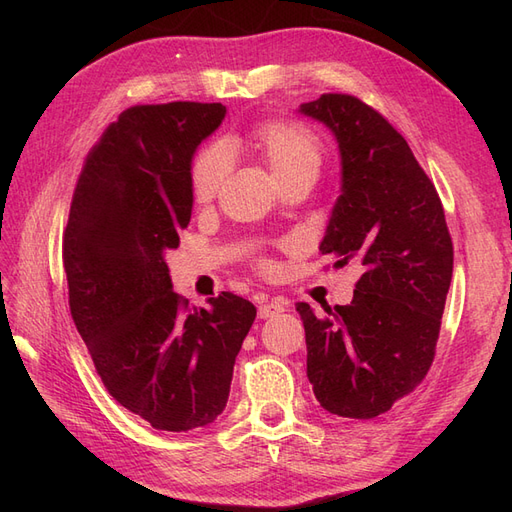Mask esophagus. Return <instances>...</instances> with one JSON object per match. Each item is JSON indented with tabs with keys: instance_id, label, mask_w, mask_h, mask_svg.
Wrapping results in <instances>:
<instances>
[{
	"instance_id": "34e87169",
	"label": "esophagus",
	"mask_w": 512,
	"mask_h": 512,
	"mask_svg": "<svg viewBox=\"0 0 512 512\" xmlns=\"http://www.w3.org/2000/svg\"><path fill=\"white\" fill-rule=\"evenodd\" d=\"M286 307H288V303H286L284 299L275 297V299H271V301L260 303V307H258V316H260L262 320L273 318V316H280L282 312H286Z\"/></svg>"
}]
</instances>
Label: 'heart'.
<instances>
[{
	"label": "heart",
	"instance_id": "heart-1",
	"mask_svg": "<svg viewBox=\"0 0 512 512\" xmlns=\"http://www.w3.org/2000/svg\"><path fill=\"white\" fill-rule=\"evenodd\" d=\"M247 145L258 151L275 179L299 168L320 166L318 136L297 121L269 119L247 134ZM228 173V153L220 145H209L192 164V196L198 205H207L218 196Z\"/></svg>",
	"mask_w": 512,
	"mask_h": 512
}]
</instances>
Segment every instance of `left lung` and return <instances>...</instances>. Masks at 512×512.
Returning a JSON list of instances; mask_svg holds the SVG:
<instances>
[{
    "instance_id": "left-lung-1",
    "label": "left lung",
    "mask_w": 512,
    "mask_h": 512,
    "mask_svg": "<svg viewBox=\"0 0 512 512\" xmlns=\"http://www.w3.org/2000/svg\"><path fill=\"white\" fill-rule=\"evenodd\" d=\"M299 111L327 126L342 156V194L320 252L363 267L350 305L305 327L307 378L324 410L374 418L423 382L436 356L453 241L436 185L406 138L376 108L348 94H322Z\"/></svg>"
}]
</instances>
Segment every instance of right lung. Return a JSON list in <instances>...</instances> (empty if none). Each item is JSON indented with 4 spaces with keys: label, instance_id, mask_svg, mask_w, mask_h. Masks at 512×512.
<instances>
[{
    "label": "right lung",
    "instance_id": "add662e5",
    "mask_svg": "<svg viewBox=\"0 0 512 512\" xmlns=\"http://www.w3.org/2000/svg\"><path fill=\"white\" fill-rule=\"evenodd\" d=\"M224 115L218 102L126 108L87 153L61 241L70 314L98 376L153 429L222 414L256 318L232 292L190 307L164 260L190 224L194 151Z\"/></svg>",
    "mask_w": 512,
    "mask_h": 512
}]
</instances>
